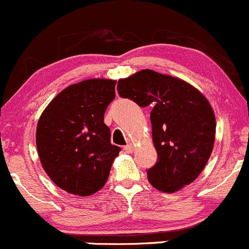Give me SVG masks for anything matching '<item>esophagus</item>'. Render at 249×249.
Returning <instances> with one entry per match:
<instances>
[{
	"label": "esophagus",
	"mask_w": 249,
	"mask_h": 249,
	"mask_svg": "<svg viewBox=\"0 0 249 249\" xmlns=\"http://www.w3.org/2000/svg\"><path fill=\"white\" fill-rule=\"evenodd\" d=\"M124 150L127 153H133V151H134V145H133V143H128V145L124 146Z\"/></svg>",
	"instance_id": "obj_1"
}]
</instances>
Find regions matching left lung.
Returning a JSON list of instances; mask_svg holds the SVG:
<instances>
[{
	"instance_id": "1",
	"label": "left lung",
	"mask_w": 249,
	"mask_h": 249,
	"mask_svg": "<svg viewBox=\"0 0 249 249\" xmlns=\"http://www.w3.org/2000/svg\"><path fill=\"white\" fill-rule=\"evenodd\" d=\"M117 89L139 107L152 106L158 158L147 170L150 183L164 193L191 184L206 165L216 138V117L206 97L187 81L151 69L120 79Z\"/></svg>"
}]
</instances>
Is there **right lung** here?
I'll list each match as a JSON object with an SVG mask.
<instances>
[{
  "label": "right lung",
  "mask_w": 249,
  "mask_h": 249,
  "mask_svg": "<svg viewBox=\"0 0 249 249\" xmlns=\"http://www.w3.org/2000/svg\"><path fill=\"white\" fill-rule=\"evenodd\" d=\"M116 80L89 79L66 87L40 115L36 145L51 181L74 196L102 189L121 148L110 142L104 112Z\"/></svg>",
  "instance_id": "add662e5"
}]
</instances>
